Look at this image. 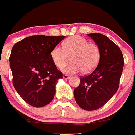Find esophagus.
Wrapping results in <instances>:
<instances>
[{
	"label": "esophagus",
	"mask_w": 135,
	"mask_h": 135,
	"mask_svg": "<svg viewBox=\"0 0 135 135\" xmlns=\"http://www.w3.org/2000/svg\"><path fill=\"white\" fill-rule=\"evenodd\" d=\"M71 77L70 75H66V74H64L63 75V78L64 79H66V80H67V79H69V78Z\"/></svg>",
	"instance_id": "esophagus-1"
}]
</instances>
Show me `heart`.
<instances>
[{
	"label": "heart",
	"instance_id": "heart-1",
	"mask_svg": "<svg viewBox=\"0 0 135 135\" xmlns=\"http://www.w3.org/2000/svg\"><path fill=\"white\" fill-rule=\"evenodd\" d=\"M62 45L64 50L58 46L52 49L51 58L58 68L64 67L71 58L72 63L62 69L64 73H77L82 71L87 74L98 66L101 52L96 44L88 43L84 37L75 35L68 37Z\"/></svg>",
	"mask_w": 135,
	"mask_h": 135
}]
</instances>
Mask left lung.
Segmentation results:
<instances>
[{
    "label": "left lung",
    "mask_w": 135,
    "mask_h": 135,
    "mask_svg": "<svg viewBox=\"0 0 135 135\" xmlns=\"http://www.w3.org/2000/svg\"><path fill=\"white\" fill-rule=\"evenodd\" d=\"M99 47L101 57L96 68L88 75L80 78V84L73 91L80 108L94 110L103 106L116 94L124 60L119 47L106 36L88 34Z\"/></svg>",
    "instance_id": "left-lung-1"
}]
</instances>
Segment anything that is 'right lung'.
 I'll return each mask as SVG.
<instances>
[{
	"mask_svg": "<svg viewBox=\"0 0 135 135\" xmlns=\"http://www.w3.org/2000/svg\"><path fill=\"white\" fill-rule=\"evenodd\" d=\"M65 36L36 35L26 37L13 46L9 66L13 84L25 102L42 107L53 99L56 85L63 78L51 58V52Z\"/></svg>",
	"mask_w": 135,
	"mask_h": 135,
	"instance_id": "1",
	"label": "right lung"
}]
</instances>
